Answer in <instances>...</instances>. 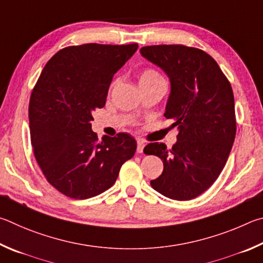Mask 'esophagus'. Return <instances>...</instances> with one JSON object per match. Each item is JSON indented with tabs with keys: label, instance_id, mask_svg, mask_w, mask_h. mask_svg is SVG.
<instances>
[{
	"label": "esophagus",
	"instance_id": "obj_1",
	"mask_svg": "<svg viewBox=\"0 0 263 263\" xmlns=\"http://www.w3.org/2000/svg\"><path fill=\"white\" fill-rule=\"evenodd\" d=\"M144 145H145L144 141H142V140H137V153H139V154H142V153H143Z\"/></svg>",
	"mask_w": 263,
	"mask_h": 263
}]
</instances>
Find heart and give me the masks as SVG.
I'll list each match as a JSON object with an SVG mask.
<instances>
[{
    "label": "heart",
    "mask_w": 263,
    "mask_h": 263,
    "mask_svg": "<svg viewBox=\"0 0 263 263\" xmlns=\"http://www.w3.org/2000/svg\"><path fill=\"white\" fill-rule=\"evenodd\" d=\"M159 81H164L163 76L160 75L157 70H155V69H151V68L144 69V70L142 71L139 76L140 86L151 84V83H156Z\"/></svg>",
    "instance_id": "b5f03b06"
}]
</instances>
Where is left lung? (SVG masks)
Returning <instances> with one entry per match:
<instances>
[{
    "mask_svg": "<svg viewBox=\"0 0 263 263\" xmlns=\"http://www.w3.org/2000/svg\"><path fill=\"white\" fill-rule=\"evenodd\" d=\"M140 52L170 78L164 115L179 130L172 149L164 143L144 148L164 164L151 187L168 199L192 200L216 181L232 149L237 128L231 84L217 62L199 48L156 45Z\"/></svg>",
    "mask_w": 263,
    "mask_h": 263,
    "instance_id": "8db88e82",
    "label": "left lung"
}]
</instances>
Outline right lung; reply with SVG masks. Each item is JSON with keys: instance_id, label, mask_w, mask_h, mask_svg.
Wrapping results in <instances>:
<instances>
[{"instance_id": "add662e5", "label": "right lung", "mask_w": 263, "mask_h": 263, "mask_svg": "<svg viewBox=\"0 0 263 263\" xmlns=\"http://www.w3.org/2000/svg\"><path fill=\"white\" fill-rule=\"evenodd\" d=\"M139 45L69 46L46 64L31 93L29 120L36 163L63 195L85 200L114 185L136 141L126 133L92 132V113L105 106L114 73Z\"/></svg>"}]
</instances>
